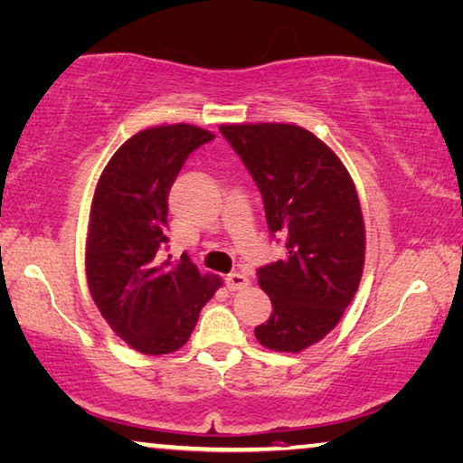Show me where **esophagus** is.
<instances>
[{
  "instance_id": "obj_1",
  "label": "esophagus",
  "mask_w": 463,
  "mask_h": 463,
  "mask_svg": "<svg viewBox=\"0 0 463 463\" xmlns=\"http://www.w3.org/2000/svg\"><path fill=\"white\" fill-rule=\"evenodd\" d=\"M225 286L230 291H240V289H246L248 286H250V279L241 273H230L225 277Z\"/></svg>"
}]
</instances>
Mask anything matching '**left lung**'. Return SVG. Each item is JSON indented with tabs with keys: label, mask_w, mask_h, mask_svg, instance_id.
<instances>
[{
	"label": "left lung",
	"mask_w": 463,
	"mask_h": 463,
	"mask_svg": "<svg viewBox=\"0 0 463 463\" xmlns=\"http://www.w3.org/2000/svg\"><path fill=\"white\" fill-rule=\"evenodd\" d=\"M265 203L267 225L286 256L259 269L273 315L254 329L260 345L302 352L335 329L364 269L358 192L335 153L294 124H223Z\"/></svg>",
	"instance_id": "1"
}]
</instances>
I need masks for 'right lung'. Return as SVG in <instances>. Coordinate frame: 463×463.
Here are the masks:
<instances>
[{
    "instance_id": "1",
    "label": "right lung",
    "mask_w": 463,
    "mask_h": 463,
    "mask_svg": "<svg viewBox=\"0 0 463 463\" xmlns=\"http://www.w3.org/2000/svg\"><path fill=\"white\" fill-rule=\"evenodd\" d=\"M215 138L190 124L155 126L128 138L105 165L90 204L87 281L113 333L140 354H172L222 288L186 254L163 259L167 196L188 155Z\"/></svg>"
}]
</instances>
